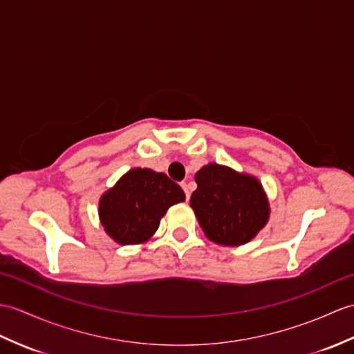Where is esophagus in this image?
Wrapping results in <instances>:
<instances>
[{
    "mask_svg": "<svg viewBox=\"0 0 354 354\" xmlns=\"http://www.w3.org/2000/svg\"><path fill=\"white\" fill-rule=\"evenodd\" d=\"M180 187H183V190H184L185 197H187V201H188V199H190V188H188V184L187 183H180Z\"/></svg>",
    "mask_w": 354,
    "mask_h": 354,
    "instance_id": "esophagus-1",
    "label": "esophagus"
}]
</instances>
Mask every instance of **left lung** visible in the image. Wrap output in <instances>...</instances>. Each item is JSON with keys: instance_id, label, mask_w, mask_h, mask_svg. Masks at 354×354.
<instances>
[{"instance_id": "left-lung-1", "label": "left lung", "mask_w": 354, "mask_h": 354, "mask_svg": "<svg viewBox=\"0 0 354 354\" xmlns=\"http://www.w3.org/2000/svg\"><path fill=\"white\" fill-rule=\"evenodd\" d=\"M190 205L202 231L221 245L250 241L268 220L270 208L257 179L232 169L208 164L197 171Z\"/></svg>"}]
</instances>
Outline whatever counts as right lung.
<instances>
[{"mask_svg":"<svg viewBox=\"0 0 354 354\" xmlns=\"http://www.w3.org/2000/svg\"><path fill=\"white\" fill-rule=\"evenodd\" d=\"M183 201V188L167 175L133 169L101 197V223L114 241L138 244L157 231L169 207Z\"/></svg>","mask_w":354,"mask_h":354,"instance_id":"1","label":"right lung"}]
</instances>
